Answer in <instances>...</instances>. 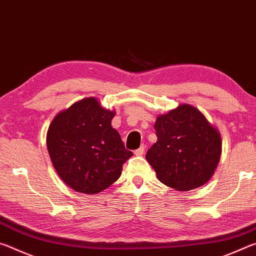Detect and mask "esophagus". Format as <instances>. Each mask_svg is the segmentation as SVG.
I'll use <instances>...</instances> for the list:
<instances>
[{"instance_id": "obj_1", "label": "esophagus", "mask_w": 256, "mask_h": 256, "mask_svg": "<svg viewBox=\"0 0 256 256\" xmlns=\"http://www.w3.org/2000/svg\"><path fill=\"white\" fill-rule=\"evenodd\" d=\"M144 151H146V146L142 144L140 148L134 151V154H136V156H142V154H144Z\"/></svg>"}]
</instances>
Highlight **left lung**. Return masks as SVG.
<instances>
[{
  "label": "left lung",
  "mask_w": 256,
  "mask_h": 256,
  "mask_svg": "<svg viewBox=\"0 0 256 256\" xmlns=\"http://www.w3.org/2000/svg\"><path fill=\"white\" fill-rule=\"evenodd\" d=\"M154 130L157 142L146 159L162 184L190 190L211 178L222 154V138L200 110L180 105L158 116Z\"/></svg>",
  "instance_id": "8db88e82"
}]
</instances>
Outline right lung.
<instances>
[{
    "label": "right lung",
    "instance_id": "add662e5",
    "mask_svg": "<svg viewBox=\"0 0 256 256\" xmlns=\"http://www.w3.org/2000/svg\"><path fill=\"white\" fill-rule=\"evenodd\" d=\"M115 112L96 98L82 99L55 116L47 132V149L55 170L76 192L96 194L122 174L133 156L112 128Z\"/></svg>",
    "mask_w": 256,
    "mask_h": 256
}]
</instances>
